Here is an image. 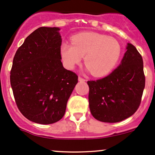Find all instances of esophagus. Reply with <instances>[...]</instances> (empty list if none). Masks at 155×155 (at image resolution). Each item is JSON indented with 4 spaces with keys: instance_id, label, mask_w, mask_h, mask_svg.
Here are the masks:
<instances>
[{
    "instance_id": "34e87169",
    "label": "esophagus",
    "mask_w": 155,
    "mask_h": 155,
    "mask_svg": "<svg viewBox=\"0 0 155 155\" xmlns=\"http://www.w3.org/2000/svg\"><path fill=\"white\" fill-rule=\"evenodd\" d=\"M79 79V81H83V82H84V81H86V80H85L84 79H83V78H81V76H79V79Z\"/></svg>"
}]
</instances>
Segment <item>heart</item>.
I'll use <instances>...</instances> for the list:
<instances>
[{"mask_svg":"<svg viewBox=\"0 0 155 155\" xmlns=\"http://www.w3.org/2000/svg\"><path fill=\"white\" fill-rule=\"evenodd\" d=\"M60 55L65 68L73 70L81 62L94 76L106 75L117 65L121 46L112 37L97 33H81L72 37L71 44L64 42Z\"/></svg>","mask_w":155,"mask_h":155,"instance_id":"b5f03b06","label":"heart"}]
</instances>
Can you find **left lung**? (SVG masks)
I'll list each match as a JSON object with an SVG mask.
<instances>
[{
  "instance_id": "obj_1",
  "label": "left lung",
  "mask_w": 155,
  "mask_h": 155,
  "mask_svg": "<svg viewBox=\"0 0 155 155\" xmlns=\"http://www.w3.org/2000/svg\"><path fill=\"white\" fill-rule=\"evenodd\" d=\"M126 49L113 72L87 81L90 112L101 122H121L132 116L140 106L145 87L143 59L133 44H127Z\"/></svg>"
}]
</instances>
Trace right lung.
Masks as SVG:
<instances>
[{
	"label": "right lung",
	"instance_id": "add662e5",
	"mask_svg": "<svg viewBox=\"0 0 155 155\" xmlns=\"http://www.w3.org/2000/svg\"><path fill=\"white\" fill-rule=\"evenodd\" d=\"M59 28L41 27L17 49L10 82L17 107L28 120L42 124L63 118L78 82L75 73L61 62Z\"/></svg>",
	"mask_w": 155,
	"mask_h": 155
}]
</instances>
